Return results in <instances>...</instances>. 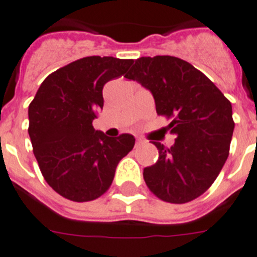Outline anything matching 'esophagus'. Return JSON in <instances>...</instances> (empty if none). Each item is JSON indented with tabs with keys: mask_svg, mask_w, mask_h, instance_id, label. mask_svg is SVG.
<instances>
[{
	"mask_svg": "<svg viewBox=\"0 0 257 257\" xmlns=\"http://www.w3.org/2000/svg\"><path fill=\"white\" fill-rule=\"evenodd\" d=\"M144 140L142 139V138H137V146H140V144L143 143Z\"/></svg>",
	"mask_w": 257,
	"mask_h": 257,
	"instance_id": "1",
	"label": "esophagus"
}]
</instances>
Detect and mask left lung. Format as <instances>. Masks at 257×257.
<instances>
[{
    "label": "left lung",
    "instance_id": "obj_1",
    "mask_svg": "<svg viewBox=\"0 0 257 257\" xmlns=\"http://www.w3.org/2000/svg\"><path fill=\"white\" fill-rule=\"evenodd\" d=\"M152 93L156 111L172 118L175 142L159 150L144 168L151 191L168 203L183 204L207 191L225 165L233 138L231 102L191 63L172 56L140 57L124 75Z\"/></svg>",
    "mask_w": 257,
    "mask_h": 257
}]
</instances>
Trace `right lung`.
I'll return each instance as SVG.
<instances>
[{
	"instance_id": "right-lung-1",
	"label": "right lung",
	"mask_w": 257,
	"mask_h": 257,
	"mask_svg": "<svg viewBox=\"0 0 257 257\" xmlns=\"http://www.w3.org/2000/svg\"><path fill=\"white\" fill-rule=\"evenodd\" d=\"M133 60L92 56L47 76L28 106V134L43 177L61 196L91 201L110 187L118 162L135 138H109L92 122L104 106L105 83L117 79Z\"/></svg>"
}]
</instances>
